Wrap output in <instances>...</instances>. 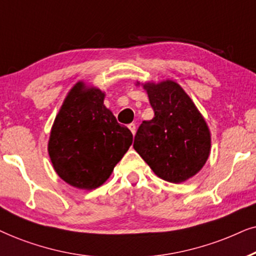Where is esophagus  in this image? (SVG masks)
I'll use <instances>...</instances> for the list:
<instances>
[{"mask_svg":"<svg viewBox=\"0 0 256 256\" xmlns=\"http://www.w3.org/2000/svg\"><path fill=\"white\" fill-rule=\"evenodd\" d=\"M128 128H130V131L132 132V134H136V124H134V122H131V124H128Z\"/></svg>","mask_w":256,"mask_h":256,"instance_id":"1","label":"esophagus"}]
</instances>
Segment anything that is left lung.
<instances>
[{"label":"left lung","mask_w":256,"mask_h":256,"mask_svg":"<svg viewBox=\"0 0 256 256\" xmlns=\"http://www.w3.org/2000/svg\"><path fill=\"white\" fill-rule=\"evenodd\" d=\"M142 88L154 117L139 126L134 148L159 178L174 184L186 182L204 168L210 156L208 125L174 80L148 82Z\"/></svg>","instance_id":"left-lung-1"}]
</instances>
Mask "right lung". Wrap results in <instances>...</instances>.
<instances>
[{
	"mask_svg": "<svg viewBox=\"0 0 256 256\" xmlns=\"http://www.w3.org/2000/svg\"><path fill=\"white\" fill-rule=\"evenodd\" d=\"M104 98L98 88L77 82L51 128L48 152L52 168L76 188L103 185L134 140L131 131L105 106Z\"/></svg>",
	"mask_w": 256,
	"mask_h": 256,
	"instance_id": "add662e5",
	"label": "right lung"
}]
</instances>
